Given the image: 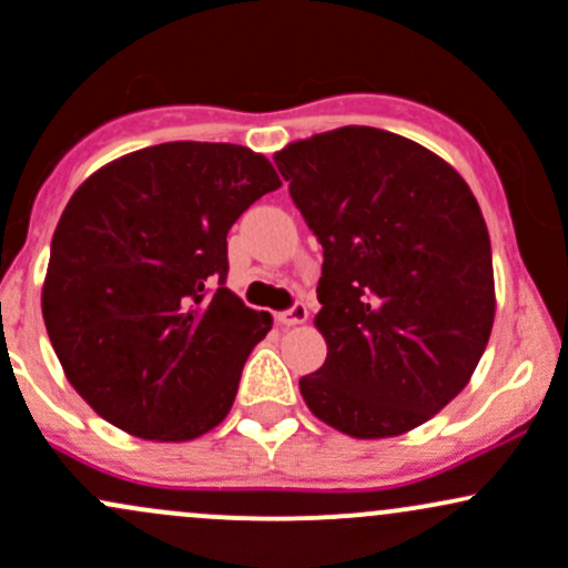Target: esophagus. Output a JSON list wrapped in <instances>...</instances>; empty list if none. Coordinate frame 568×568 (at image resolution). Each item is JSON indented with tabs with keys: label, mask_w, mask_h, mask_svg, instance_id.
I'll list each match as a JSON object with an SVG mask.
<instances>
[{
	"label": "esophagus",
	"mask_w": 568,
	"mask_h": 568,
	"mask_svg": "<svg viewBox=\"0 0 568 568\" xmlns=\"http://www.w3.org/2000/svg\"><path fill=\"white\" fill-rule=\"evenodd\" d=\"M307 304L304 302H294L288 310H283V313H277V324L280 326H296V324H304L307 321Z\"/></svg>",
	"instance_id": "34e87169"
}]
</instances>
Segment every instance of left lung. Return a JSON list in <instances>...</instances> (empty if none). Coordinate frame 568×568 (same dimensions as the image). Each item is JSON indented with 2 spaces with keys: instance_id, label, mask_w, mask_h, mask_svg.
<instances>
[{
  "instance_id": "left-lung-1",
  "label": "left lung",
  "mask_w": 568,
  "mask_h": 568,
  "mask_svg": "<svg viewBox=\"0 0 568 568\" xmlns=\"http://www.w3.org/2000/svg\"><path fill=\"white\" fill-rule=\"evenodd\" d=\"M324 247L307 408L354 438L425 425L465 389L495 318L493 250L463 176L419 143L339 128L274 154Z\"/></svg>"
}]
</instances>
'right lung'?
I'll return each instance as SVG.
<instances>
[{"mask_svg":"<svg viewBox=\"0 0 568 568\" xmlns=\"http://www.w3.org/2000/svg\"><path fill=\"white\" fill-rule=\"evenodd\" d=\"M280 187L236 143L171 141L100 169L53 231L43 318L75 392L149 440H193L234 405L272 329L225 288L229 231Z\"/></svg>","mask_w":568,"mask_h":568,"instance_id":"obj_1","label":"right lung"}]
</instances>
